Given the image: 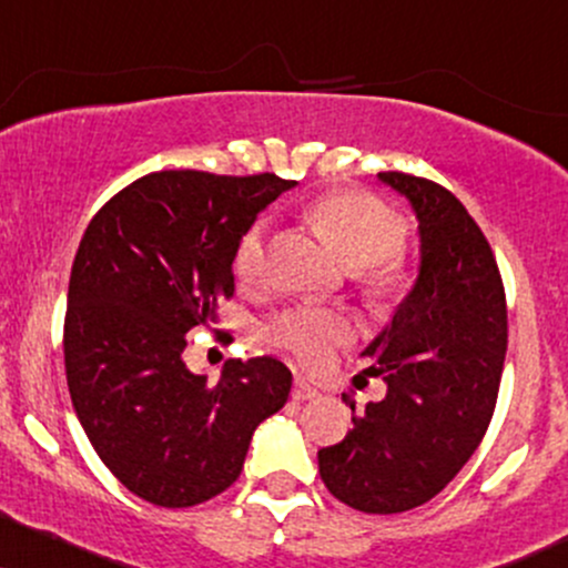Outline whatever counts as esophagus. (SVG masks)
Masks as SVG:
<instances>
[{
  "label": "esophagus",
  "instance_id": "obj_1",
  "mask_svg": "<svg viewBox=\"0 0 568 568\" xmlns=\"http://www.w3.org/2000/svg\"><path fill=\"white\" fill-rule=\"evenodd\" d=\"M317 396H320V392L310 384V381L296 378V384H293V399L310 402V399H317Z\"/></svg>",
  "mask_w": 568,
  "mask_h": 568
}]
</instances>
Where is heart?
<instances>
[{
	"label": "heart",
	"mask_w": 568,
	"mask_h": 568,
	"mask_svg": "<svg viewBox=\"0 0 568 568\" xmlns=\"http://www.w3.org/2000/svg\"><path fill=\"white\" fill-rule=\"evenodd\" d=\"M310 222L336 243L367 302L388 304L409 288L413 264L405 248L407 219L384 197L367 190L325 195L310 206ZM266 219H258L235 245L232 266L243 285H256L266 277ZM264 336L304 365L320 367L341 346L352 344L354 323L344 312L298 306L272 317Z\"/></svg>",
	"instance_id": "1"
}]
</instances>
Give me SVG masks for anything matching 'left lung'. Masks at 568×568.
<instances>
[{
    "mask_svg": "<svg viewBox=\"0 0 568 568\" xmlns=\"http://www.w3.org/2000/svg\"><path fill=\"white\" fill-rule=\"evenodd\" d=\"M381 180L420 222V275L392 325L367 346L386 396L317 453L333 497L362 514H405L455 479L487 434L508 346L497 258L474 216L439 182L405 172ZM344 402L349 396L344 394Z\"/></svg>",
    "mask_w": 568,
    "mask_h": 568,
    "instance_id": "8db88e82",
    "label": "left lung"
}]
</instances>
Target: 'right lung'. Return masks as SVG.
I'll return each instance as SVG.
<instances>
[{
  "label": "right lung",
  "mask_w": 568,
  "mask_h": 568,
  "mask_svg": "<svg viewBox=\"0 0 568 568\" xmlns=\"http://www.w3.org/2000/svg\"><path fill=\"white\" fill-rule=\"evenodd\" d=\"M277 174L153 172L92 216L68 283L65 378L94 453L129 491L190 508L241 476L256 426L285 405L280 359H227L209 384L184 365L193 327L232 298V256L285 190Z\"/></svg>",
  "instance_id": "1"
}]
</instances>
